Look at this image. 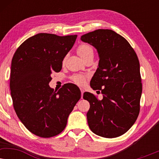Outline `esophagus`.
<instances>
[{
  "mask_svg": "<svg viewBox=\"0 0 159 159\" xmlns=\"http://www.w3.org/2000/svg\"><path fill=\"white\" fill-rule=\"evenodd\" d=\"M80 91H81V94H82V97H83V93H84V90L83 88H80Z\"/></svg>",
  "mask_w": 159,
  "mask_h": 159,
  "instance_id": "34e87169",
  "label": "esophagus"
}]
</instances>
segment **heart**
I'll return each mask as SVG.
<instances>
[{
  "instance_id": "b5f03b06",
  "label": "heart",
  "mask_w": 159,
  "mask_h": 159,
  "mask_svg": "<svg viewBox=\"0 0 159 159\" xmlns=\"http://www.w3.org/2000/svg\"><path fill=\"white\" fill-rule=\"evenodd\" d=\"M77 53L81 57L82 59H84L87 56H88L90 54H93V49L90 45L87 44V43H82L80 45L77 49ZM86 77L84 75H76L72 77V80L75 82L76 84L82 85L85 82Z\"/></svg>"
}]
</instances>
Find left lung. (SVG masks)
<instances>
[{
	"label": "left lung",
	"mask_w": 159,
	"mask_h": 159,
	"mask_svg": "<svg viewBox=\"0 0 159 159\" xmlns=\"http://www.w3.org/2000/svg\"><path fill=\"white\" fill-rule=\"evenodd\" d=\"M81 40L98 53V67L90 86L103 96L100 101L93 93L83 94L90 105L87 113L89 127L103 138L122 135L140 113L142 82L138 56L129 42L111 30H96L83 34Z\"/></svg>",
	"instance_id": "obj_1"
}]
</instances>
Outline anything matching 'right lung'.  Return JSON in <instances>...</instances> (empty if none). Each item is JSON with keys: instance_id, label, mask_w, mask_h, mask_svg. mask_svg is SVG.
<instances>
[{"instance_id": "1", "label": "right lung", "mask_w": 159, "mask_h": 159, "mask_svg": "<svg viewBox=\"0 0 159 159\" xmlns=\"http://www.w3.org/2000/svg\"><path fill=\"white\" fill-rule=\"evenodd\" d=\"M77 34L39 33L28 38L12 58L10 89L16 114L25 127L40 138H51L65 129L67 119L81 98L77 85L50 88L51 74L61 70L62 61Z\"/></svg>"}]
</instances>
